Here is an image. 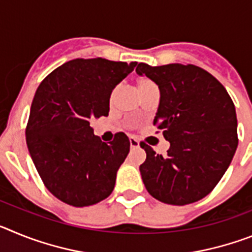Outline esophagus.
<instances>
[{
	"label": "esophagus",
	"mask_w": 252,
	"mask_h": 252,
	"mask_svg": "<svg viewBox=\"0 0 252 252\" xmlns=\"http://www.w3.org/2000/svg\"><path fill=\"white\" fill-rule=\"evenodd\" d=\"M130 146L131 149H137L140 148V142L137 141V139H135L133 136L130 137Z\"/></svg>",
	"instance_id": "obj_1"
}]
</instances>
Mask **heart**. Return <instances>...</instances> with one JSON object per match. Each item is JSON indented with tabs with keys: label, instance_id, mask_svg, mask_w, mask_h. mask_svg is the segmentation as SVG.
<instances>
[{
	"label": "heart",
	"instance_id": "b5f03b06",
	"mask_svg": "<svg viewBox=\"0 0 252 252\" xmlns=\"http://www.w3.org/2000/svg\"><path fill=\"white\" fill-rule=\"evenodd\" d=\"M157 84L154 83L151 79H149V78H145V77H142V78H139L136 82V88H137V92L141 93L144 92L145 90H148V88H150V87H155ZM115 94H116V90H113L112 92H111L110 94V102L112 103L113 102V98H115Z\"/></svg>",
	"mask_w": 252,
	"mask_h": 252
}]
</instances>
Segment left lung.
<instances>
[{
  "instance_id": "8db88e82",
  "label": "left lung",
  "mask_w": 252,
  "mask_h": 252,
  "mask_svg": "<svg viewBox=\"0 0 252 252\" xmlns=\"http://www.w3.org/2000/svg\"><path fill=\"white\" fill-rule=\"evenodd\" d=\"M136 73L159 86L154 125L170 142L166 155L140 142L146 151L142 182L162 203H194L212 192L232 161L239 145L235 104L212 74L193 64L139 63Z\"/></svg>"
}]
</instances>
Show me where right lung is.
<instances>
[{"mask_svg": "<svg viewBox=\"0 0 252 252\" xmlns=\"http://www.w3.org/2000/svg\"><path fill=\"white\" fill-rule=\"evenodd\" d=\"M136 64L74 59L53 70L37 87L26 144L44 186L69 206L98 203L115 188L130 141L117 132L111 142H102L91 121L108 116L111 92Z\"/></svg>", "mask_w": 252, "mask_h": 252, "instance_id": "right-lung-1", "label": "right lung"}]
</instances>
